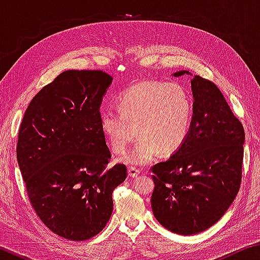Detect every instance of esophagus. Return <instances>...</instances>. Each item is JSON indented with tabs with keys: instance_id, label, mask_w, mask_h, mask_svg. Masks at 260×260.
I'll return each mask as SVG.
<instances>
[{
	"instance_id": "obj_1",
	"label": "esophagus",
	"mask_w": 260,
	"mask_h": 260,
	"mask_svg": "<svg viewBox=\"0 0 260 260\" xmlns=\"http://www.w3.org/2000/svg\"><path fill=\"white\" fill-rule=\"evenodd\" d=\"M140 174V171L133 166H128V175L131 178H136Z\"/></svg>"
}]
</instances>
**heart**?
<instances>
[{"mask_svg": "<svg viewBox=\"0 0 260 260\" xmlns=\"http://www.w3.org/2000/svg\"><path fill=\"white\" fill-rule=\"evenodd\" d=\"M117 107L119 111H101L100 125L117 153L124 152L138 133V142L121 158L126 164L146 165L158 152L174 153L183 146L190 132L192 100L179 83L138 82L118 96Z\"/></svg>", "mask_w": 260, "mask_h": 260, "instance_id": "b5f03b06", "label": "heart"}]
</instances>
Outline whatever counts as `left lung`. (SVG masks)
<instances>
[{
  "instance_id": "left-lung-1",
  "label": "left lung",
  "mask_w": 260,
  "mask_h": 260,
  "mask_svg": "<svg viewBox=\"0 0 260 260\" xmlns=\"http://www.w3.org/2000/svg\"><path fill=\"white\" fill-rule=\"evenodd\" d=\"M188 71H179L180 77ZM193 112L183 146L152 166L151 208L166 230L199 234L225 214L240 190L244 129L219 88L200 76L191 80Z\"/></svg>"
}]
</instances>
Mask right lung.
<instances>
[{
  "mask_svg": "<svg viewBox=\"0 0 260 260\" xmlns=\"http://www.w3.org/2000/svg\"><path fill=\"white\" fill-rule=\"evenodd\" d=\"M112 82L103 71L69 70L39 91L21 121L17 160L32 208L51 232L71 241L98 235L113 210L127 169H108L111 152L100 107Z\"/></svg>",
  "mask_w": 260,
  "mask_h": 260,
  "instance_id": "1",
  "label": "right lung"
}]
</instances>
